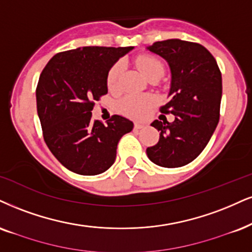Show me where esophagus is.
<instances>
[{"label": "esophagus", "mask_w": 252, "mask_h": 252, "mask_svg": "<svg viewBox=\"0 0 252 252\" xmlns=\"http://www.w3.org/2000/svg\"><path fill=\"white\" fill-rule=\"evenodd\" d=\"M142 127H144V125H142V124L135 123V125H134V128H135V129H141Z\"/></svg>", "instance_id": "esophagus-1"}]
</instances>
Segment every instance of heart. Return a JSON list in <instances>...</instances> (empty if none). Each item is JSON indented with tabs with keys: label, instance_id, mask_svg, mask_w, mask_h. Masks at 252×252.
Masks as SVG:
<instances>
[{
	"label": "heart",
	"instance_id": "obj_1",
	"mask_svg": "<svg viewBox=\"0 0 252 252\" xmlns=\"http://www.w3.org/2000/svg\"><path fill=\"white\" fill-rule=\"evenodd\" d=\"M136 65L141 72L151 79L154 76H163V65L158 58L153 56H139L135 61ZM124 66L121 62H117L112 65L107 73V88L112 92L120 90L121 77H123ZM154 102V98L147 94H127L119 101V108L124 114L133 118H140L145 116Z\"/></svg>",
	"mask_w": 252,
	"mask_h": 252
}]
</instances>
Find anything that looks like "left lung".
I'll use <instances>...</instances> for the list:
<instances>
[{"label":"left lung","mask_w":252,"mask_h":252,"mask_svg":"<svg viewBox=\"0 0 252 252\" xmlns=\"http://www.w3.org/2000/svg\"><path fill=\"white\" fill-rule=\"evenodd\" d=\"M147 50L161 56L169 65L170 100L160 111L174 114L175 120L151 124L160 132V139L146 153L158 166L182 167L201 154L219 124L221 71L214 56L198 43L167 39L155 42Z\"/></svg>","instance_id":"obj_1"}]
</instances>
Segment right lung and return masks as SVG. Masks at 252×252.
<instances>
[{
  "label": "right lung",
  "instance_id": "1",
  "mask_svg": "<svg viewBox=\"0 0 252 252\" xmlns=\"http://www.w3.org/2000/svg\"><path fill=\"white\" fill-rule=\"evenodd\" d=\"M133 46H83L55 55L39 76L37 113L49 150L65 168L98 175L114 163L121 136L133 123L114 114L107 125L92 119L94 101L107 93L112 65Z\"/></svg>",
  "mask_w": 252,
  "mask_h": 252
}]
</instances>
